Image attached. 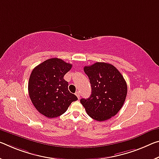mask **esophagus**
<instances>
[{"mask_svg":"<svg viewBox=\"0 0 159 159\" xmlns=\"http://www.w3.org/2000/svg\"><path fill=\"white\" fill-rule=\"evenodd\" d=\"M75 95H76V96H77V98H78V99H79H79H80V93H79V91H77L76 93H75Z\"/></svg>","mask_w":159,"mask_h":159,"instance_id":"1","label":"esophagus"}]
</instances>
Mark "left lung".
<instances>
[{
    "label": "left lung",
    "mask_w": 159,
    "mask_h": 159,
    "mask_svg": "<svg viewBox=\"0 0 159 159\" xmlns=\"http://www.w3.org/2000/svg\"><path fill=\"white\" fill-rule=\"evenodd\" d=\"M84 70L89 78L92 92L88 99H80V103L93 119L99 122L110 119L124 104L127 83L119 70L107 63L96 62Z\"/></svg>",
    "instance_id": "obj_1"
}]
</instances>
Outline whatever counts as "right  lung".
<instances>
[{"label":"right lung","mask_w":159,"mask_h":159,"mask_svg":"<svg viewBox=\"0 0 159 159\" xmlns=\"http://www.w3.org/2000/svg\"><path fill=\"white\" fill-rule=\"evenodd\" d=\"M72 65L58 58L41 63L32 70L28 83L30 100L37 111L48 118H54L66 111L78 100L68 89L64 75Z\"/></svg>","instance_id":"add662e5"}]
</instances>
